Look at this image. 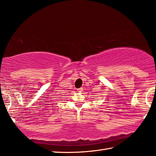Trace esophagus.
Wrapping results in <instances>:
<instances>
[{
	"mask_svg": "<svg viewBox=\"0 0 156 156\" xmlns=\"http://www.w3.org/2000/svg\"><path fill=\"white\" fill-rule=\"evenodd\" d=\"M82 90H83V88H78V92H81Z\"/></svg>",
	"mask_w": 156,
	"mask_h": 156,
	"instance_id": "esophagus-1",
	"label": "esophagus"
}]
</instances>
